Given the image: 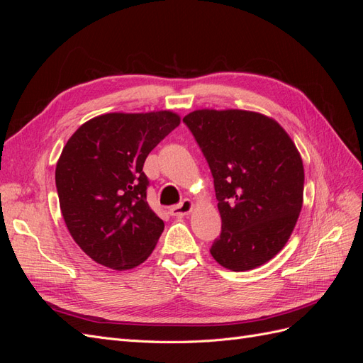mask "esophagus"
Masks as SVG:
<instances>
[{
	"label": "esophagus",
	"mask_w": 363,
	"mask_h": 363,
	"mask_svg": "<svg viewBox=\"0 0 363 363\" xmlns=\"http://www.w3.org/2000/svg\"><path fill=\"white\" fill-rule=\"evenodd\" d=\"M192 207H194V204H192L191 200H183L180 204L171 207V208H169V213H171L172 216H175V218H182V216H184V215L191 213Z\"/></svg>",
	"instance_id": "1"
}]
</instances>
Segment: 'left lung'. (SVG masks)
<instances>
[{"instance_id":"left-lung-1","label":"left lung","mask_w":363,"mask_h":363,"mask_svg":"<svg viewBox=\"0 0 363 363\" xmlns=\"http://www.w3.org/2000/svg\"><path fill=\"white\" fill-rule=\"evenodd\" d=\"M211 168L221 235L211 255L247 271L288 242L303 206L304 168L279 123L247 111H195L183 118Z\"/></svg>"}]
</instances>
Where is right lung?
<instances>
[{
	"mask_svg": "<svg viewBox=\"0 0 363 363\" xmlns=\"http://www.w3.org/2000/svg\"><path fill=\"white\" fill-rule=\"evenodd\" d=\"M168 111L107 113L69 138L56 167L60 211L72 239L96 263L130 269L147 260L163 221L147 203V156L179 127Z\"/></svg>",
	"mask_w": 363,
	"mask_h": 363,
	"instance_id": "right-lung-1",
	"label": "right lung"
}]
</instances>
